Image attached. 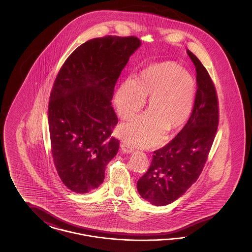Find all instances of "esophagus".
<instances>
[{
    "label": "esophagus",
    "instance_id": "esophagus-1",
    "mask_svg": "<svg viewBox=\"0 0 252 252\" xmlns=\"http://www.w3.org/2000/svg\"><path fill=\"white\" fill-rule=\"evenodd\" d=\"M121 148H122V150L125 153H131L132 151H133V148H132L131 146L129 144H126V143H122L121 144Z\"/></svg>",
    "mask_w": 252,
    "mask_h": 252
}]
</instances>
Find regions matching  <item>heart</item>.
<instances>
[{"label":"heart","mask_w":252,"mask_h":252,"mask_svg":"<svg viewBox=\"0 0 252 252\" xmlns=\"http://www.w3.org/2000/svg\"><path fill=\"white\" fill-rule=\"evenodd\" d=\"M195 93L196 82L189 71L171 61L150 65L138 81L127 78L117 91L115 104L122 120L134 117L149 96V111L121 125L119 137L137 146L157 144L166 130L179 129L189 119Z\"/></svg>","instance_id":"b5f03b06"}]
</instances>
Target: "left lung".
<instances>
[{
	"label": "left lung",
	"mask_w": 252,
	"mask_h": 252,
	"mask_svg": "<svg viewBox=\"0 0 252 252\" xmlns=\"http://www.w3.org/2000/svg\"><path fill=\"white\" fill-rule=\"evenodd\" d=\"M195 67L196 94L191 116L179 134L154 151L150 167L138 180L141 196L155 206L177 200L200 176L216 138L219 106L216 86L190 50Z\"/></svg>",
	"instance_id": "left-lung-1"
}]
</instances>
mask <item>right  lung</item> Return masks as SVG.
I'll return each instance as SVG.
<instances>
[{"mask_svg":"<svg viewBox=\"0 0 252 252\" xmlns=\"http://www.w3.org/2000/svg\"><path fill=\"white\" fill-rule=\"evenodd\" d=\"M140 45L134 36L91 39L72 52L56 77L48 106L51 151L60 180L72 192L98 188L118 152L120 142L111 136L118 123L111 99Z\"/></svg>","mask_w":252,"mask_h":252,"instance_id":"add662e5","label":"right lung"}]
</instances>
